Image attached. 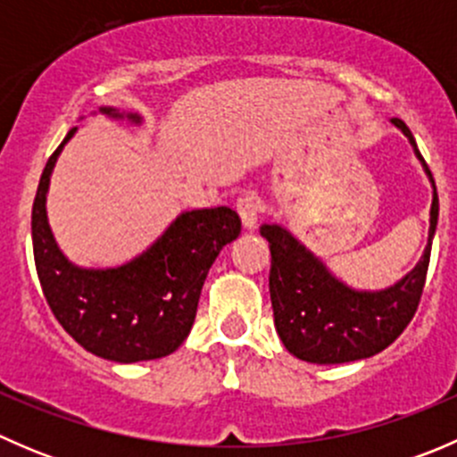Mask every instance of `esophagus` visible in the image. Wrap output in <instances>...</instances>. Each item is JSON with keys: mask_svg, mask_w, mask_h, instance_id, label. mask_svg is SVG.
<instances>
[{"mask_svg": "<svg viewBox=\"0 0 457 457\" xmlns=\"http://www.w3.org/2000/svg\"><path fill=\"white\" fill-rule=\"evenodd\" d=\"M237 212L238 216H241L243 225H245L247 229H254L262 212L261 199H258L254 192H245V195L237 199Z\"/></svg>", "mask_w": 457, "mask_h": 457, "instance_id": "obj_1", "label": "esophagus"}]
</instances>
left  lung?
<instances>
[{
    "label": "left lung",
    "mask_w": 457,
    "mask_h": 457,
    "mask_svg": "<svg viewBox=\"0 0 457 457\" xmlns=\"http://www.w3.org/2000/svg\"><path fill=\"white\" fill-rule=\"evenodd\" d=\"M404 132L422 159L411 130L391 119ZM431 179V170L425 163ZM437 192L433 186L428 243L418 265L403 280L382 292H356L327 271L287 229L262 225L261 237L270 241V296L274 325L289 353L316 365L361 361L389 347L411 322L425 289L431 243L437 225Z\"/></svg>",
    "instance_id": "left-lung-1"
}]
</instances>
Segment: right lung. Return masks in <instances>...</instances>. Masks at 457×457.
Masks as SVG:
<instances>
[{
	"mask_svg": "<svg viewBox=\"0 0 457 457\" xmlns=\"http://www.w3.org/2000/svg\"><path fill=\"white\" fill-rule=\"evenodd\" d=\"M101 112L121 117L117 110ZM128 119L139 121L137 114ZM50 154L32 203V252L41 292L59 325L95 356L154 361L181 347L192 329L212 262L241 234L229 207L183 212L139 258L114 270H81L59 252L46 216V192L59 152Z\"/></svg>",
	"mask_w": 457,
	"mask_h": 457,
	"instance_id": "right-lung-1",
	"label": "right lung"
}]
</instances>
